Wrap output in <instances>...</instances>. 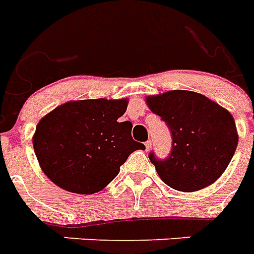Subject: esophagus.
<instances>
[{"mask_svg":"<svg viewBox=\"0 0 254 254\" xmlns=\"http://www.w3.org/2000/svg\"><path fill=\"white\" fill-rule=\"evenodd\" d=\"M145 145H146V150H147V151H148V150H150V148H151L152 142H151V141H147V142H146V143H145Z\"/></svg>","mask_w":254,"mask_h":254,"instance_id":"esophagus-1","label":"esophagus"}]
</instances>
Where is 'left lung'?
<instances>
[{"instance_id": "obj_1", "label": "left lung", "mask_w": 254, "mask_h": 254, "mask_svg": "<svg viewBox=\"0 0 254 254\" xmlns=\"http://www.w3.org/2000/svg\"><path fill=\"white\" fill-rule=\"evenodd\" d=\"M151 112L160 116L172 134L168 158L150 160L168 187L195 191L222 176L238 147L232 115L202 94L174 90L146 98Z\"/></svg>"}]
</instances>
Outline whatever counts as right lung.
Returning <instances> with one entry per match:
<instances>
[{"mask_svg": "<svg viewBox=\"0 0 254 254\" xmlns=\"http://www.w3.org/2000/svg\"><path fill=\"white\" fill-rule=\"evenodd\" d=\"M127 99L67 102L39 121L35 155L49 180L65 190L92 194L107 187L135 150L130 121L119 123Z\"/></svg>", "mask_w": 254, "mask_h": 254, "instance_id": "1", "label": "right lung"}]
</instances>
